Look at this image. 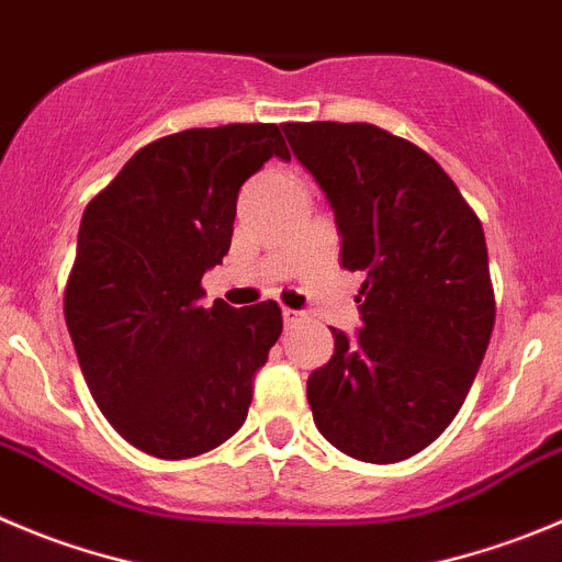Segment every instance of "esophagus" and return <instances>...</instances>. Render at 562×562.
Here are the masks:
<instances>
[{"label":"esophagus","mask_w":562,"mask_h":562,"mask_svg":"<svg viewBox=\"0 0 562 562\" xmlns=\"http://www.w3.org/2000/svg\"><path fill=\"white\" fill-rule=\"evenodd\" d=\"M281 317H284V325L286 328H290V325H297L303 319V314L301 312H295V308H284V312H281Z\"/></svg>","instance_id":"esophagus-1"}]
</instances>
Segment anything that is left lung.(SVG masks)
Returning <instances> with one entry per match:
<instances>
[{
  "label": "left lung",
  "mask_w": 562,
  "mask_h": 562,
  "mask_svg": "<svg viewBox=\"0 0 562 562\" xmlns=\"http://www.w3.org/2000/svg\"><path fill=\"white\" fill-rule=\"evenodd\" d=\"M341 234V267L367 272L358 336L306 383L314 425L356 461L397 463L461 411L494 330L480 217L414 143L372 124L281 126Z\"/></svg>",
  "instance_id": "8db88e82"
}]
</instances>
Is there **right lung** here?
I'll list each match as a JSON object with an SVG mask.
<instances>
[{
	"instance_id": "obj_1",
	"label": "right lung",
	"mask_w": 562,
	"mask_h": 562,
	"mask_svg": "<svg viewBox=\"0 0 562 562\" xmlns=\"http://www.w3.org/2000/svg\"><path fill=\"white\" fill-rule=\"evenodd\" d=\"M290 159L276 124L159 137L82 215L63 297L85 383L112 427L165 461L204 456L243 427L254 375L284 319L278 303H201L232 248L239 187Z\"/></svg>"
}]
</instances>
